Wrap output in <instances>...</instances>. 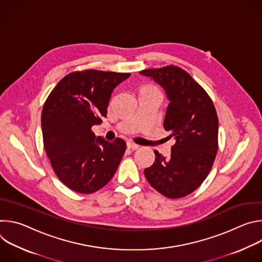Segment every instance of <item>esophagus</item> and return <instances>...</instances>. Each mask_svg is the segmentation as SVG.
<instances>
[{
	"mask_svg": "<svg viewBox=\"0 0 262 262\" xmlns=\"http://www.w3.org/2000/svg\"><path fill=\"white\" fill-rule=\"evenodd\" d=\"M126 146L128 149H132V150H136V149L139 148V145L136 143H133V142H127Z\"/></svg>",
	"mask_w": 262,
	"mask_h": 262,
	"instance_id": "34e87169",
	"label": "esophagus"
}]
</instances>
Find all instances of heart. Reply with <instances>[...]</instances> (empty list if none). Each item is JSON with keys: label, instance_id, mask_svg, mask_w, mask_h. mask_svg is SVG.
<instances>
[{"label": "heart", "instance_id": "1", "mask_svg": "<svg viewBox=\"0 0 262 262\" xmlns=\"http://www.w3.org/2000/svg\"><path fill=\"white\" fill-rule=\"evenodd\" d=\"M140 91H158V90L151 86H144L143 88H141Z\"/></svg>", "mask_w": 262, "mask_h": 262}]
</instances>
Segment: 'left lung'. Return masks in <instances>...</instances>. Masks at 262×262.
I'll use <instances>...</instances> for the list:
<instances>
[{
    "mask_svg": "<svg viewBox=\"0 0 262 262\" xmlns=\"http://www.w3.org/2000/svg\"><path fill=\"white\" fill-rule=\"evenodd\" d=\"M166 92L169 104L164 128L175 144L169 159L155 150L154 165L144 170L154 189L168 198L191 194L208 175L217 151L219 120L205 90L183 69L169 65L140 71Z\"/></svg>",
    "mask_w": 262,
    "mask_h": 262,
    "instance_id": "left-lung-1",
    "label": "left lung"
}]
</instances>
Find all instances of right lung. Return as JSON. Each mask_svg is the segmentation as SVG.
Instances as JSON below:
<instances>
[{
    "label": "right lung",
    "mask_w": 262,
    "mask_h": 262,
    "mask_svg": "<svg viewBox=\"0 0 262 262\" xmlns=\"http://www.w3.org/2000/svg\"><path fill=\"white\" fill-rule=\"evenodd\" d=\"M130 73L71 72L49 95L41 114L43 144L58 178L81 194H91L112 179L126 149L118 138L96 137L92 126L106 117L113 90Z\"/></svg>",
    "instance_id": "add662e5"
}]
</instances>
